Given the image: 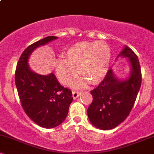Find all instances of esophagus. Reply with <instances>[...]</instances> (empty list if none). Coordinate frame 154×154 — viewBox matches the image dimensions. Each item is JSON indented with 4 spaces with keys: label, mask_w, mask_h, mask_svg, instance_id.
<instances>
[{
    "label": "esophagus",
    "mask_w": 154,
    "mask_h": 154,
    "mask_svg": "<svg viewBox=\"0 0 154 154\" xmlns=\"http://www.w3.org/2000/svg\"><path fill=\"white\" fill-rule=\"evenodd\" d=\"M73 99H76L78 97H79L81 95V92H79V91H73Z\"/></svg>",
    "instance_id": "1"
}]
</instances>
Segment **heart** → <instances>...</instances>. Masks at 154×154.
<instances>
[{"label":"heart","mask_w":154,"mask_h":154,"mask_svg":"<svg viewBox=\"0 0 154 154\" xmlns=\"http://www.w3.org/2000/svg\"><path fill=\"white\" fill-rule=\"evenodd\" d=\"M65 59H59L56 71L60 81L69 85L78 76L84 79L78 81L75 87L83 88L90 82L96 85L106 77L111 60V50L103 41L81 42L71 46L64 53Z\"/></svg>","instance_id":"heart-1"}]
</instances>
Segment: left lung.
I'll return each mask as SVG.
<instances>
[{"label":"left lung","instance_id":"obj_1","mask_svg":"<svg viewBox=\"0 0 154 154\" xmlns=\"http://www.w3.org/2000/svg\"><path fill=\"white\" fill-rule=\"evenodd\" d=\"M119 56L128 57L131 64L129 79L120 81L111 69L97 87L91 90L92 102L88 109L90 121L103 130L113 129L125 121L135 102L142 83V71L137 56L125 45Z\"/></svg>","mask_w":154,"mask_h":154}]
</instances>
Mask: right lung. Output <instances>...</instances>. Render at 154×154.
<instances>
[{
	"label": "right lung",
	"instance_id": "right-lung-1",
	"mask_svg": "<svg viewBox=\"0 0 154 154\" xmlns=\"http://www.w3.org/2000/svg\"><path fill=\"white\" fill-rule=\"evenodd\" d=\"M48 36L28 46L21 54L15 71V85L26 115L44 128L57 127L64 121L73 101L72 92L61 85L54 73L37 74L29 69L28 60L35 48L57 38Z\"/></svg>",
	"mask_w": 154,
	"mask_h": 154
}]
</instances>
